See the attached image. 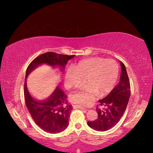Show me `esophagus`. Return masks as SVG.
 Here are the masks:
<instances>
[{"label": "esophagus", "mask_w": 153, "mask_h": 153, "mask_svg": "<svg viewBox=\"0 0 153 153\" xmlns=\"http://www.w3.org/2000/svg\"><path fill=\"white\" fill-rule=\"evenodd\" d=\"M73 107H74V108H80V109H82V110H83V111H84V112H86V111H87V109L83 108V107H81V106H77V105H74V106H73Z\"/></svg>", "instance_id": "esophagus-1"}]
</instances>
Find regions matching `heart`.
<instances>
[{
	"instance_id": "b5f03b06",
	"label": "heart",
	"mask_w": 153,
	"mask_h": 153,
	"mask_svg": "<svg viewBox=\"0 0 153 153\" xmlns=\"http://www.w3.org/2000/svg\"><path fill=\"white\" fill-rule=\"evenodd\" d=\"M119 74V66L116 61L94 57L81 61L76 66L68 69L65 76L67 87H76L86 79L83 92L71 95L72 102L87 105L91 102L89 95L98 93L100 96L109 93L116 85Z\"/></svg>"
}]
</instances>
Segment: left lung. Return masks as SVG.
I'll return each mask as SVG.
<instances>
[{"label": "left lung", "mask_w": 153, "mask_h": 153, "mask_svg": "<svg viewBox=\"0 0 153 153\" xmlns=\"http://www.w3.org/2000/svg\"><path fill=\"white\" fill-rule=\"evenodd\" d=\"M122 72L118 85L108 95L99 100V107L97 111L98 118L93 122H87L91 128L99 131H105L116 126L122 118L130 97V83L126 68L120 62Z\"/></svg>", "instance_id": "8db88e82"}]
</instances>
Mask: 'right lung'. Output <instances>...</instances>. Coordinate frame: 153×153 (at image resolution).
Returning <instances> with one entry per match:
<instances>
[{
    "label": "right lung",
    "mask_w": 153,
    "mask_h": 153,
    "mask_svg": "<svg viewBox=\"0 0 153 153\" xmlns=\"http://www.w3.org/2000/svg\"><path fill=\"white\" fill-rule=\"evenodd\" d=\"M74 56V55L60 54L53 52L42 54L35 58L28 66L25 79L32 70L43 64L54 67L58 66L64 71L68 61ZM24 98L29 112L40 128L51 134L60 133L67 128L72 106L68 103L66 95L59 87H56L49 98L37 101L30 95L25 81Z\"/></svg>",
    "instance_id": "obj_1"
}]
</instances>
